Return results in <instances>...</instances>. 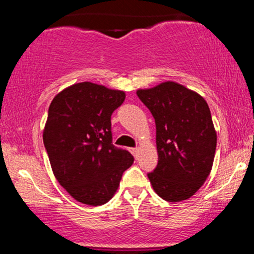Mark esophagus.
Wrapping results in <instances>:
<instances>
[{
	"mask_svg": "<svg viewBox=\"0 0 254 254\" xmlns=\"http://www.w3.org/2000/svg\"><path fill=\"white\" fill-rule=\"evenodd\" d=\"M131 151H132L133 156L137 157V154H138V148H132V149H131Z\"/></svg>",
	"mask_w": 254,
	"mask_h": 254,
	"instance_id": "34e87169",
	"label": "esophagus"
}]
</instances>
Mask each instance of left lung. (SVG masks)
I'll use <instances>...</instances> for the list:
<instances>
[{
    "mask_svg": "<svg viewBox=\"0 0 254 254\" xmlns=\"http://www.w3.org/2000/svg\"><path fill=\"white\" fill-rule=\"evenodd\" d=\"M136 93L156 125L159 162L148 173L151 186L168 202L189 199L214 164L217 136L208 104L198 93L173 81Z\"/></svg>",
    "mask_w": 254,
    "mask_h": 254,
    "instance_id": "obj_1",
    "label": "left lung"
}]
</instances>
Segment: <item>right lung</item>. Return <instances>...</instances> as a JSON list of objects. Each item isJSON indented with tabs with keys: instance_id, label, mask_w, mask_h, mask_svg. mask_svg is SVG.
Masks as SVG:
<instances>
[{
	"instance_id": "1",
	"label": "right lung",
	"mask_w": 254,
	"mask_h": 254,
	"mask_svg": "<svg viewBox=\"0 0 254 254\" xmlns=\"http://www.w3.org/2000/svg\"><path fill=\"white\" fill-rule=\"evenodd\" d=\"M124 100L123 90L80 82L51 101L44 145L58 183L77 202L93 206L109 202L132 165L129 151L112 144L111 116Z\"/></svg>"
}]
</instances>
